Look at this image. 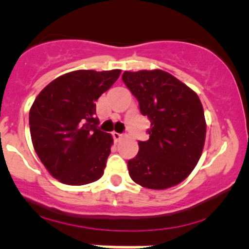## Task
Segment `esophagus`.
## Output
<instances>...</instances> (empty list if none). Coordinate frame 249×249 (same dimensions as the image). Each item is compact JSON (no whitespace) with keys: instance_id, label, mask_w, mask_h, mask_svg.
Instances as JSON below:
<instances>
[{"instance_id":"obj_1","label":"esophagus","mask_w":249,"mask_h":249,"mask_svg":"<svg viewBox=\"0 0 249 249\" xmlns=\"http://www.w3.org/2000/svg\"><path fill=\"white\" fill-rule=\"evenodd\" d=\"M112 136H113V139H114L115 142H118V141L123 139V134H119V132H115V131L112 132Z\"/></svg>"}]
</instances>
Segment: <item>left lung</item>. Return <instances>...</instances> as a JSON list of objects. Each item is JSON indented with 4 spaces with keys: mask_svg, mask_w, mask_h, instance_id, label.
<instances>
[{
    "mask_svg": "<svg viewBox=\"0 0 249 249\" xmlns=\"http://www.w3.org/2000/svg\"><path fill=\"white\" fill-rule=\"evenodd\" d=\"M140 110L150 120L148 141L127 161L134 182L148 189H166L184 180L199 161L206 122L196 92L161 70L123 73Z\"/></svg>",
    "mask_w": 249,
    "mask_h": 249,
    "instance_id": "1",
    "label": "left lung"
}]
</instances>
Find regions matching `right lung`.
I'll list each match as a JSON object with an SVG mask.
<instances>
[{
	"mask_svg": "<svg viewBox=\"0 0 249 249\" xmlns=\"http://www.w3.org/2000/svg\"><path fill=\"white\" fill-rule=\"evenodd\" d=\"M120 70H78L53 80L29 114L32 143L42 164L61 183L83 185L101 178L113 139L97 127L96 101Z\"/></svg>",
	"mask_w": 249,
	"mask_h": 249,
	"instance_id": "right-lung-1",
	"label": "right lung"
}]
</instances>
